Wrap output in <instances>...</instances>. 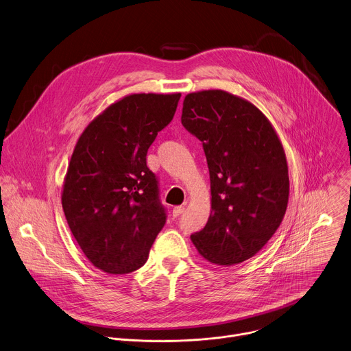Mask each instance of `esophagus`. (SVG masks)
I'll return each instance as SVG.
<instances>
[{"mask_svg": "<svg viewBox=\"0 0 351 351\" xmlns=\"http://www.w3.org/2000/svg\"><path fill=\"white\" fill-rule=\"evenodd\" d=\"M183 212H184V206H182V205H180V206H175V208H173V210H172V215L176 217V216L182 215Z\"/></svg>", "mask_w": 351, "mask_h": 351, "instance_id": "esophagus-1", "label": "esophagus"}]
</instances>
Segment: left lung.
Wrapping results in <instances>:
<instances>
[{"instance_id":"1","label":"left lung","mask_w":351,"mask_h":351,"mask_svg":"<svg viewBox=\"0 0 351 351\" xmlns=\"http://www.w3.org/2000/svg\"><path fill=\"white\" fill-rule=\"evenodd\" d=\"M182 124L202 142L210 178V216L193 244L219 266L251 259L280 227L289 197L273 125L251 101L220 89L189 93Z\"/></svg>"}]
</instances>
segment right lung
I'll list each match as a JSON object with an SVG mask.
<instances>
[{"instance_id": "add662e5", "label": "right lung", "mask_w": 351, "mask_h": 351, "mask_svg": "<svg viewBox=\"0 0 351 351\" xmlns=\"http://www.w3.org/2000/svg\"><path fill=\"white\" fill-rule=\"evenodd\" d=\"M179 99L180 93L128 95L99 114L74 147L62 206L84 255L108 274L142 267L165 224L146 156Z\"/></svg>"}]
</instances>
